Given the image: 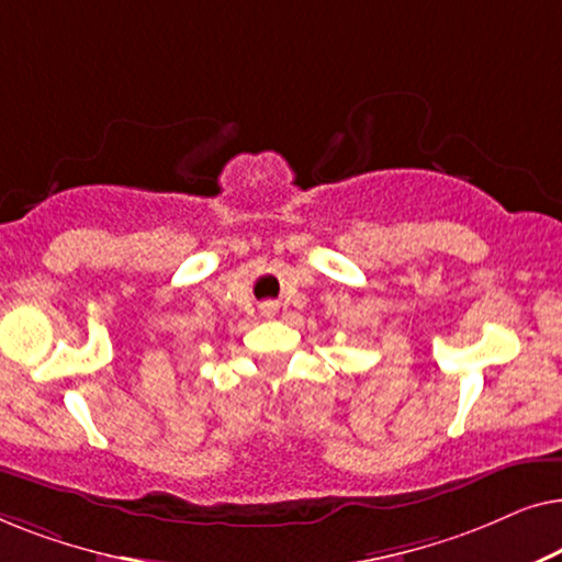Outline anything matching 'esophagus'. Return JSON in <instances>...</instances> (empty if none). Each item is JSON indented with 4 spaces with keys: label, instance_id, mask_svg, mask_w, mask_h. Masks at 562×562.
<instances>
[{
    "label": "esophagus",
    "instance_id": "1",
    "mask_svg": "<svg viewBox=\"0 0 562 562\" xmlns=\"http://www.w3.org/2000/svg\"><path fill=\"white\" fill-rule=\"evenodd\" d=\"M266 312H273V304H266Z\"/></svg>",
    "mask_w": 562,
    "mask_h": 562
}]
</instances>
